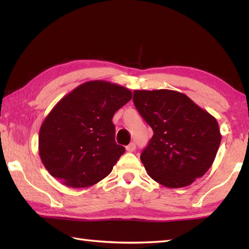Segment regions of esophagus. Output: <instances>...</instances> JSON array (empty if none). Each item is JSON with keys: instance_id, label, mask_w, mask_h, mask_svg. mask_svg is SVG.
<instances>
[{"instance_id": "obj_1", "label": "esophagus", "mask_w": 249, "mask_h": 249, "mask_svg": "<svg viewBox=\"0 0 249 249\" xmlns=\"http://www.w3.org/2000/svg\"><path fill=\"white\" fill-rule=\"evenodd\" d=\"M136 150V144L134 143H130V144H128L127 146H126V151L127 152H129V153H131V152H134Z\"/></svg>"}]
</instances>
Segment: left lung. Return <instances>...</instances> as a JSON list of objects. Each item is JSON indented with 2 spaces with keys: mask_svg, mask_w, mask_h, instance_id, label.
I'll use <instances>...</instances> for the list:
<instances>
[{
  "mask_svg": "<svg viewBox=\"0 0 249 249\" xmlns=\"http://www.w3.org/2000/svg\"><path fill=\"white\" fill-rule=\"evenodd\" d=\"M134 104L154 131L140 156L147 174L168 188L188 186L203 177L221 141L214 116L172 89H136Z\"/></svg>",
  "mask_w": 249,
  "mask_h": 249,
  "instance_id": "8db88e82",
  "label": "left lung"
}]
</instances>
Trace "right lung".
<instances>
[{"instance_id":"add662e5","label":"right lung","mask_w":249,"mask_h":249,"mask_svg":"<svg viewBox=\"0 0 249 249\" xmlns=\"http://www.w3.org/2000/svg\"><path fill=\"white\" fill-rule=\"evenodd\" d=\"M133 94L104 80L84 82L57 103L40 126L39 157L68 187H89L112 171L125 149L116 144L113 114Z\"/></svg>"}]
</instances>
